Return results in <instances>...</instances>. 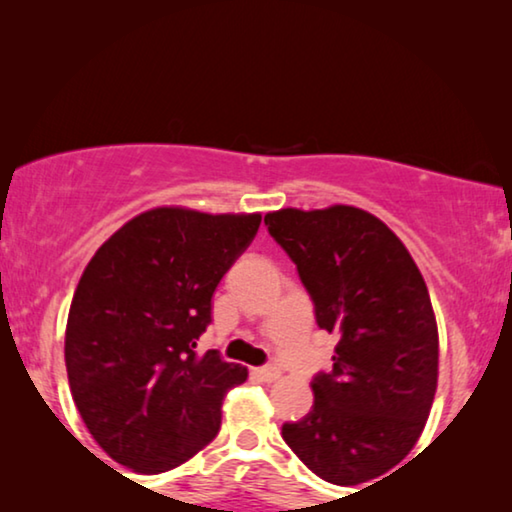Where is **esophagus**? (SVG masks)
Masks as SVG:
<instances>
[{
	"label": "esophagus",
	"instance_id": "obj_1",
	"mask_svg": "<svg viewBox=\"0 0 512 512\" xmlns=\"http://www.w3.org/2000/svg\"><path fill=\"white\" fill-rule=\"evenodd\" d=\"M254 375L258 377L261 382H275L279 380V370L275 366H265V368H256Z\"/></svg>",
	"mask_w": 512,
	"mask_h": 512
}]
</instances>
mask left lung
<instances>
[{"label":"left lung","mask_w":512,"mask_h":512,"mask_svg":"<svg viewBox=\"0 0 512 512\" xmlns=\"http://www.w3.org/2000/svg\"><path fill=\"white\" fill-rule=\"evenodd\" d=\"M296 263L317 324L338 338L331 373L312 380L314 405L282 438L333 485H359L408 457L438 387V326L405 244L359 207L265 214Z\"/></svg>","instance_id":"left-lung-1"}]
</instances>
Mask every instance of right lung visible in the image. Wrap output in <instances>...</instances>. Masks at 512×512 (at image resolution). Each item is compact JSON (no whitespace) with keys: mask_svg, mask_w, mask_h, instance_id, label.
I'll return each instance as SVG.
<instances>
[{"mask_svg":"<svg viewBox=\"0 0 512 512\" xmlns=\"http://www.w3.org/2000/svg\"><path fill=\"white\" fill-rule=\"evenodd\" d=\"M261 214L156 207L118 228L83 270L65 333L69 389L97 445L156 475L212 443L247 368L195 352L212 296Z\"/></svg>","mask_w":512,"mask_h":512,"instance_id":"1","label":"right lung"}]
</instances>
